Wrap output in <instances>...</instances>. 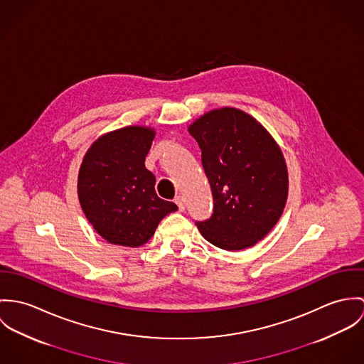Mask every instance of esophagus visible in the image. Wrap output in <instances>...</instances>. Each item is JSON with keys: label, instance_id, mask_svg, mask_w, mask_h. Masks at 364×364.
I'll list each match as a JSON object with an SVG mask.
<instances>
[{"label": "esophagus", "instance_id": "1", "mask_svg": "<svg viewBox=\"0 0 364 364\" xmlns=\"http://www.w3.org/2000/svg\"><path fill=\"white\" fill-rule=\"evenodd\" d=\"M174 202L177 203V206H178V210H180V212H183V210L186 209V202H184V198H183L181 196L176 197V200H174Z\"/></svg>", "mask_w": 364, "mask_h": 364}]
</instances>
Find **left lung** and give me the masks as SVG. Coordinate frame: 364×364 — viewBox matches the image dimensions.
Here are the masks:
<instances>
[{
  "label": "left lung",
  "mask_w": 364,
  "mask_h": 364,
  "mask_svg": "<svg viewBox=\"0 0 364 364\" xmlns=\"http://www.w3.org/2000/svg\"><path fill=\"white\" fill-rule=\"evenodd\" d=\"M201 148L213 213L197 222L205 240L237 251L262 240L287 200V168L271 134L235 107L205 113L188 127Z\"/></svg>",
  "instance_id": "left-lung-1"
}]
</instances>
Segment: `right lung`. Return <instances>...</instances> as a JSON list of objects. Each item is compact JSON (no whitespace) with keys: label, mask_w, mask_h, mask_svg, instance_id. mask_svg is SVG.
Segmentation results:
<instances>
[{"label":"right lung","mask_w":364,"mask_h":364,"mask_svg":"<svg viewBox=\"0 0 364 364\" xmlns=\"http://www.w3.org/2000/svg\"><path fill=\"white\" fill-rule=\"evenodd\" d=\"M155 131L125 127L96 139L78 174V198L86 219L109 242L139 247L163 218L177 210L155 191V176L145 167Z\"/></svg>","instance_id":"right-lung-1"}]
</instances>
